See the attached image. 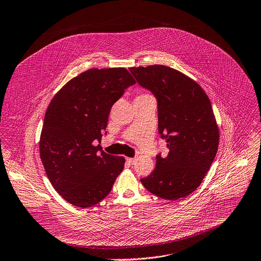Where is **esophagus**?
Returning <instances> with one entry per match:
<instances>
[{"label": "esophagus", "mask_w": 261, "mask_h": 261, "mask_svg": "<svg viewBox=\"0 0 261 261\" xmlns=\"http://www.w3.org/2000/svg\"><path fill=\"white\" fill-rule=\"evenodd\" d=\"M126 160H127V162H128L129 164H134V163L136 162V159H135V158H127Z\"/></svg>", "instance_id": "1"}]
</instances>
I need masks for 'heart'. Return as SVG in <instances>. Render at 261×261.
<instances>
[{"mask_svg": "<svg viewBox=\"0 0 261 261\" xmlns=\"http://www.w3.org/2000/svg\"><path fill=\"white\" fill-rule=\"evenodd\" d=\"M143 96H150V94H141V96H138V97H143Z\"/></svg>", "mask_w": 261, "mask_h": 261, "instance_id": "obj_1", "label": "heart"}]
</instances>
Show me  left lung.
<instances>
[{
    "mask_svg": "<svg viewBox=\"0 0 261 261\" xmlns=\"http://www.w3.org/2000/svg\"><path fill=\"white\" fill-rule=\"evenodd\" d=\"M130 72L157 99L158 131L169 148L140 181L159 198H184L200 186L218 152L219 127L210 100L196 81L172 67L155 64Z\"/></svg>",
    "mask_w": 261,
    "mask_h": 261,
    "instance_id": "left-lung-1",
    "label": "left lung"
}]
</instances>
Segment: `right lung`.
I'll return each instance as SVG.
<instances>
[{
  "mask_svg": "<svg viewBox=\"0 0 261 261\" xmlns=\"http://www.w3.org/2000/svg\"><path fill=\"white\" fill-rule=\"evenodd\" d=\"M133 84L125 67L91 68L69 80L46 109L40 159L55 191L68 203L81 208L98 204L122 173L125 158L101 151L94 141L101 143L112 105Z\"/></svg>",
  "mask_w": 261,
  "mask_h": 261,
  "instance_id": "right-lung-1",
  "label": "right lung"
}]
</instances>
